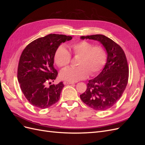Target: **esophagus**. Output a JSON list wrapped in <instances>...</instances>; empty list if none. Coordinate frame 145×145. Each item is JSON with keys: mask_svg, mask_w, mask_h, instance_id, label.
Here are the masks:
<instances>
[{"mask_svg": "<svg viewBox=\"0 0 145 145\" xmlns=\"http://www.w3.org/2000/svg\"><path fill=\"white\" fill-rule=\"evenodd\" d=\"M73 82H67V81H64L63 82V84L64 85H69V84H73Z\"/></svg>", "mask_w": 145, "mask_h": 145, "instance_id": "34e87169", "label": "esophagus"}]
</instances>
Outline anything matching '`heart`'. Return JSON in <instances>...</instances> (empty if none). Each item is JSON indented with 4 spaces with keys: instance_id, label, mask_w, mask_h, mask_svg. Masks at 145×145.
<instances>
[{
    "instance_id": "b5f03b06",
    "label": "heart",
    "mask_w": 145,
    "mask_h": 145,
    "mask_svg": "<svg viewBox=\"0 0 145 145\" xmlns=\"http://www.w3.org/2000/svg\"><path fill=\"white\" fill-rule=\"evenodd\" d=\"M70 53L73 56H79L76 67H67L60 72L63 80L71 82L85 79L95 76L103 68L106 61V52L100 45H93L88 41L81 40L70 45ZM54 62L60 68L66 67L71 60V56L63 45H60L54 53Z\"/></svg>"
}]
</instances>
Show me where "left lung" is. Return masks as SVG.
<instances>
[{
  "mask_svg": "<svg viewBox=\"0 0 145 145\" xmlns=\"http://www.w3.org/2000/svg\"><path fill=\"white\" fill-rule=\"evenodd\" d=\"M99 41L108 53L107 62L99 75L88 81L82 102L96 111L111 108L120 99L128 84L129 68L124 51L114 41L102 34L82 36Z\"/></svg>",
  "mask_w": 145,
  "mask_h": 145,
  "instance_id": "1",
  "label": "left lung"
}]
</instances>
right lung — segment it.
I'll list each match as a JSON object with an SVG mask.
<instances>
[{
	"mask_svg": "<svg viewBox=\"0 0 145 145\" xmlns=\"http://www.w3.org/2000/svg\"><path fill=\"white\" fill-rule=\"evenodd\" d=\"M71 39L69 36L50 34L31 42L22 52L17 78L25 97L33 106L45 109L59 101L63 82L48 84H51L58 74L53 65L56 49L62 42Z\"/></svg>",
	"mask_w": 145,
	"mask_h": 145,
	"instance_id": "obj_1",
	"label": "right lung"
}]
</instances>
